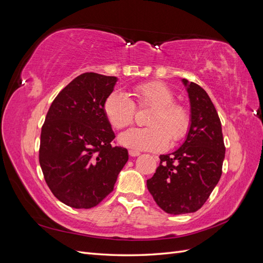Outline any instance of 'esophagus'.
Wrapping results in <instances>:
<instances>
[{"instance_id":"1","label":"esophagus","mask_w":263,"mask_h":263,"mask_svg":"<svg viewBox=\"0 0 263 263\" xmlns=\"http://www.w3.org/2000/svg\"><path fill=\"white\" fill-rule=\"evenodd\" d=\"M128 154L130 157H138L140 155L139 151H136V150H129Z\"/></svg>"}]
</instances>
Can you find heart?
Wrapping results in <instances>:
<instances>
[{
	"label": "heart",
	"mask_w": 263,
	"mask_h": 263,
	"mask_svg": "<svg viewBox=\"0 0 263 263\" xmlns=\"http://www.w3.org/2000/svg\"><path fill=\"white\" fill-rule=\"evenodd\" d=\"M133 94L139 106L153 107L147 118L149 126L122 133L119 144L134 150L158 151L168 146L169 140L174 144L185 136L190 127L189 112L173 102V92L165 84L157 81L140 84ZM103 112L114 128L122 129L134 122L135 105L128 95L113 91L104 101Z\"/></svg>",
	"instance_id": "heart-1"
}]
</instances>
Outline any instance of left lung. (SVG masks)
<instances>
[{
	"label": "left lung",
	"instance_id": "left-lung-1",
	"mask_svg": "<svg viewBox=\"0 0 263 263\" xmlns=\"http://www.w3.org/2000/svg\"><path fill=\"white\" fill-rule=\"evenodd\" d=\"M190 100V127L184 142L160 164L147 187L159 208L171 215L200 210L216 186L225 158L221 124L204 89L182 79Z\"/></svg>",
	"mask_w": 263,
	"mask_h": 263
}]
</instances>
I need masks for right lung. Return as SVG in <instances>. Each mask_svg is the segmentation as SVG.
Instances as JSON below:
<instances>
[{
    "instance_id": "right-lung-1",
    "label": "right lung",
    "mask_w": 263,
    "mask_h": 263,
    "mask_svg": "<svg viewBox=\"0 0 263 263\" xmlns=\"http://www.w3.org/2000/svg\"><path fill=\"white\" fill-rule=\"evenodd\" d=\"M118 79L86 72L73 79L51 103L41 135L39 163L60 202L91 209L114 189L128 151L113 147L115 134L103 104Z\"/></svg>"
}]
</instances>
